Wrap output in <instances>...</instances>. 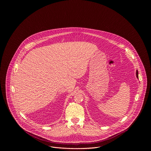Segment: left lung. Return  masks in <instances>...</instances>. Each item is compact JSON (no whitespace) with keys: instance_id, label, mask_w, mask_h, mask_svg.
<instances>
[{"instance_id":"left-lung-1","label":"left lung","mask_w":151,"mask_h":151,"mask_svg":"<svg viewBox=\"0 0 151 151\" xmlns=\"http://www.w3.org/2000/svg\"><path fill=\"white\" fill-rule=\"evenodd\" d=\"M136 76H137V77L138 78V72L137 70V71H136Z\"/></svg>"}]
</instances>
